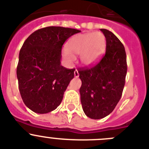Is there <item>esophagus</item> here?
I'll return each mask as SVG.
<instances>
[{
	"instance_id": "obj_1",
	"label": "esophagus",
	"mask_w": 149,
	"mask_h": 149,
	"mask_svg": "<svg viewBox=\"0 0 149 149\" xmlns=\"http://www.w3.org/2000/svg\"><path fill=\"white\" fill-rule=\"evenodd\" d=\"M79 72H78L77 70H75V71H74V76L76 78L79 77Z\"/></svg>"
}]
</instances>
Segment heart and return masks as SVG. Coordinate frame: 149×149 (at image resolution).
<instances>
[{
    "mask_svg": "<svg viewBox=\"0 0 149 149\" xmlns=\"http://www.w3.org/2000/svg\"><path fill=\"white\" fill-rule=\"evenodd\" d=\"M105 47V37L102 33L79 34L72 37L67 44L63 56L68 62H72L74 56L80 55V61L84 66H91L96 62Z\"/></svg>",
    "mask_w": 149,
    "mask_h": 149,
    "instance_id": "1",
    "label": "heart"
}]
</instances>
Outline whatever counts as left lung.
<instances>
[{
  "instance_id": "left-lung-1",
  "label": "left lung",
  "mask_w": 149,
  "mask_h": 149,
  "mask_svg": "<svg viewBox=\"0 0 149 149\" xmlns=\"http://www.w3.org/2000/svg\"><path fill=\"white\" fill-rule=\"evenodd\" d=\"M106 51L91 68H79V93L83 111L91 119L105 117L113 111L122 96L127 73L126 53L119 38L105 29Z\"/></svg>"
}]
</instances>
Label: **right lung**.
<instances>
[{
	"label": "right lung",
	"mask_w": 149,
	"mask_h": 149,
	"mask_svg": "<svg viewBox=\"0 0 149 149\" xmlns=\"http://www.w3.org/2000/svg\"><path fill=\"white\" fill-rule=\"evenodd\" d=\"M80 30L47 26L35 31L21 47L17 66L23 102L35 113H47L61 104L75 69L61 65V49Z\"/></svg>",
	"instance_id": "obj_1"
}]
</instances>
